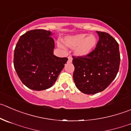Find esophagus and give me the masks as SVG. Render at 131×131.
Here are the masks:
<instances>
[{"label": "esophagus", "mask_w": 131, "mask_h": 131, "mask_svg": "<svg viewBox=\"0 0 131 131\" xmlns=\"http://www.w3.org/2000/svg\"><path fill=\"white\" fill-rule=\"evenodd\" d=\"M68 58V63H72V59H73L72 57L71 56H69Z\"/></svg>", "instance_id": "esophagus-1"}]
</instances>
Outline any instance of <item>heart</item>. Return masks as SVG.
Segmentation results:
<instances>
[{"instance_id": "b5f03b06", "label": "heart", "mask_w": 131, "mask_h": 131, "mask_svg": "<svg viewBox=\"0 0 131 131\" xmlns=\"http://www.w3.org/2000/svg\"><path fill=\"white\" fill-rule=\"evenodd\" d=\"M66 44L71 47H75V52L78 55L86 56L93 50L97 43V38L93 35L78 34L67 36L64 40ZM60 46H62L60 45Z\"/></svg>"}]
</instances>
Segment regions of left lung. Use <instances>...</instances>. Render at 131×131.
Masks as SVG:
<instances>
[{"label":"left lung","instance_id":"obj_1","mask_svg":"<svg viewBox=\"0 0 131 131\" xmlns=\"http://www.w3.org/2000/svg\"><path fill=\"white\" fill-rule=\"evenodd\" d=\"M99 41L85 57H73V78L81 92L93 95L104 90L115 79L119 70L120 56L117 41L110 35L96 31Z\"/></svg>","mask_w":131,"mask_h":131}]
</instances>
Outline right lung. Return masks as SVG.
<instances>
[{
	"instance_id": "add662e5",
	"label": "right lung",
	"mask_w": 131,
	"mask_h": 131,
	"mask_svg": "<svg viewBox=\"0 0 131 131\" xmlns=\"http://www.w3.org/2000/svg\"><path fill=\"white\" fill-rule=\"evenodd\" d=\"M53 33L35 29L20 36L14 52V67L25 86L41 91L53 86L67 63V58L54 55Z\"/></svg>"
}]
</instances>
